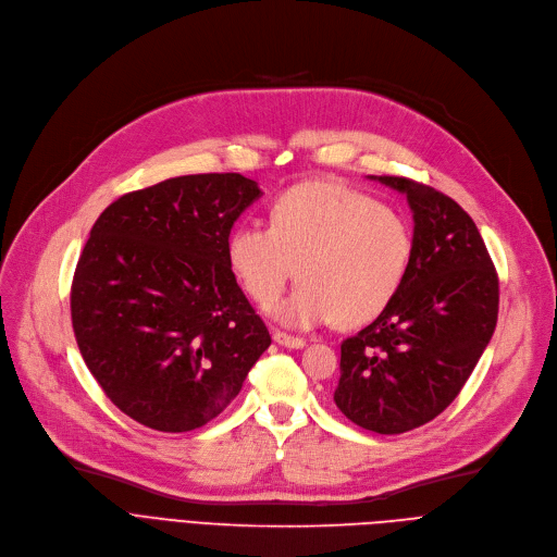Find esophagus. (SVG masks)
Here are the masks:
<instances>
[{"label": "esophagus", "instance_id": "esophagus-1", "mask_svg": "<svg viewBox=\"0 0 557 557\" xmlns=\"http://www.w3.org/2000/svg\"><path fill=\"white\" fill-rule=\"evenodd\" d=\"M272 337H274L276 344H281V346H285V348H304V346H306V339L287 335V333H283V331H274Z\"/></svg>", "mask_w": 557, "mask_h": 557}]
</instances>
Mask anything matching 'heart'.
<instances>
[{
    "mask_svg": "<svg viewBox=\"0 0 557 557\" xmlns=\"http://www.w3.org/2000/svg\"><path fill=\"white\" fill-rule=\"evenodd\" d=\"M228 265L247 297L274 306L297 270L292 297L272 314L292 329L331 321L357 329L398 294L413 256L409 220L364 193L333 182H304L281 193L270 226L238 224Z\"/></svg>",
    "mask_w": 557,
    "mask_h": 557,
    "instance_id": "obj_1",
    "label": "heart"
}]
</instances>
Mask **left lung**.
Here are the masks:
<instances>
[{
  "instance_id": "1",
  "label": "left lung",
  "mask_w": 557,
  "mask_h": 557,
  "mask_svg": "<svg viewBox=\"0 0 557 557\" xmlns=\"http://www.w3.org/2000/svg\"><path fill=\"white\" fill-rule=\"evenodd\" d=\"M371 180L407 195L413 256L388 308L342 342L335 405L359 428L403 434L434 420L472 375L499 312V278L474 220L441 190Z\"/></svg>"
}]
</instances>
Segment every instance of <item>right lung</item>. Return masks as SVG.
<instances>
[{
    "mask_svg": "<svg viewBox=\"0 0 557 557\" xmlns=\"http://www.w3.org/2000/svg\"><path fill=\"white\" fill-rule=\"evenodd\" d=\"M260 195L238 173L184 175L121 195L91 226L72 283L74 335L106 396L150 430L213 420L272 344L226 256Z\"/></svg>",
    "mask_w": 557,
    "mask_h": 557,
    "instance_id": "add662e5",
    "label": "right lung"
}]
</instances>
